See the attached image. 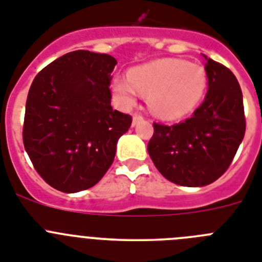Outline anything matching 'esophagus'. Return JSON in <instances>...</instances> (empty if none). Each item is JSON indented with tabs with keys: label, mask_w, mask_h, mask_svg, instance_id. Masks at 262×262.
I'll return each instance as SVG.
<instances>
[{
	"label": "esophagus",
	"mask_w": 262,
	"mask_h": 262,
	"mask_svg": "<svg viewBox=\"0 0 262 262\" xmlns=\"http://www.w3.org/2000/svg\"><path fill=\"white\" fill-rule=\"evenodd\" d=\"M142 120H144V116H142L141 113L133 114V125L138 124V122H140V121H142Z\"/></svg>",
	"instance_id": "esophagus-1"
}]
</instances>
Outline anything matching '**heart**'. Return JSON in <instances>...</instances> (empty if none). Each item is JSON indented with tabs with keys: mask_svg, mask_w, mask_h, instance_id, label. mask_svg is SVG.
<instances>
[{
	"mask_svg": "<svg viewBox=\"0 0 262 262\" xmlns=\"http://www.w3.org/2000/svg\"><path fill=\"white\" fill-rule=\"evenodd\" d=\"M208 77L197 63L164 58L136 67L127 77H118L113 89L125 106L136 102L138 92L149 94V106L158 117L181 118L199 105L205 93Z\"/></svg>",
	"mask_w": 262,
	"mask_h": 262,
	"instance_id": "obj_1",
	"label": "heart"
}]
</instances>
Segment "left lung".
I'll return each instance as SVG.
<instances>
[{"label": "left lung", "mask_w": 262, "mask_h": 262, "mask_svg": "<svg viewBox=\"0 0 262 262\" xmlns=\"http://www.w3.org/2000/svg\"><path fill=\"white\" fill-rule=\"evenodd\" d=\"M208 92L192 117L155 122L148 151L158 172L182 186H204L232 164L245 135L243 92L230 69L205 57Z\"/></svg>", "instance_id": "1"}]
</instances>
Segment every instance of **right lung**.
<instances>
[{
	"label": "right lung",
	"instance_id": "obj_1",
	"mask_svg": "<svg viewBox=\"0 0 262 262\" xmlns=\"http://www.w3.org/2000/svg\"><path fill=\"white\" fill-rule=\"evenodd\" d=\"M116 58L74 50L43 68L32 82L23 140L43 181L65 193L94 186L113 164L132 116L111 105Z\"/></svg>",
	"mask_w": 262,
	"mask_h": 262
}]
</instances>
